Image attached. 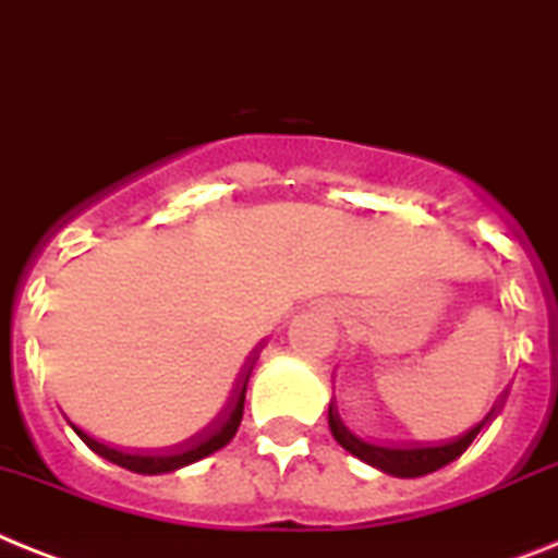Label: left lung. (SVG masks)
<instances>
[{
	"instance_id": "8db88e82",
	"label": "left lung",
	"mask_w": 558,
	"mask_h": 558,
	"mask_svg": "<svg viewBox=\"0 0 558 558\" xmlns=\"http://www.w3.org/2000/svg\"><path fill=\"white\" fill-rule=\"evenodd\" d=\"M505 397H508V391L494 402V409L485 414L482 423H476L474 428L465 430L462 437L448 439V442H437V446H377V442H366V439H360L357 434H351V430L345 428V423L340 420V414H337L335 400H331L329 405V428L331 437H335L351 457H357V460H363L372 468H380L383 474L414 480V476L434 474V471L446 468L448 462H453L457 457H462L465 448L476 439V434L499 414V409L505 405Z\"/></svg>"
}]
</instances>
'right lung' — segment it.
Masks as SVG:
<instances>
[{"label": "right lung", "mask_w": 558, "mask_h": 558, "mask_svg": "<svg viewBox=\"0 0 558 558\" xmlns=\"http://www.w3.org/2000/svg\"><path fill=\"white\" fill-rule=\"evenodd\" d=\"M260 349H264V343H257L255 349H252L250 357H246L241 374H238L235 388H232V395H229V400H227V405L221 409V414L215 416L207 428L198 430L195 437L186 439V442H181V446L172 448V451H161V453L121 451V448L105 446V442L93 439L90 434H84L78 425H73V423L70 425H73V430H76L78 437L84 439V446L90 448L93 453H98L101 460L112 462V465H121V468H128V471H133V474H147V476L170 474V471H178V468L192 465V462L204 460V457H209V453L221 451L229 439L235 437L238 425H241V420H243V400H246L250 374H252V368H255L257 357H260Z\"/></svg>", "instance_id": "add662e5"}]
</instances>
